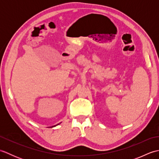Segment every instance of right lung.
Instances as JSON below:
<instances>
[{"mask_svg":"<svg viewBox=\"0 0 159 159\" xmlns=\"http://www.w3.org/2000/svg\"><path fill=\"white\" fill-rule=\"evenodd\" d=\"M59 124H57V125H55V126H52V127H55V126H57V125H59Z\"/></svg>","mask_w":159,"mask_h":159,"instance_id":"add662e5","label":"right lung"}]
</instances>
